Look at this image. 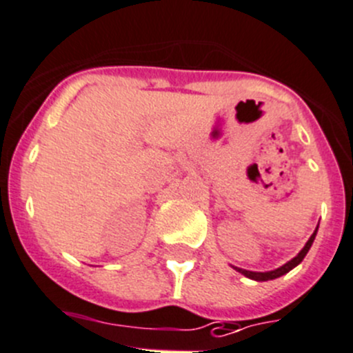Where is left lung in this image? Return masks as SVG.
<instances>
[{"label":"left lung","instance_id":"obj_1","mask_svg":"<svg viewBox=\"0 0 353 353\" xmlns=\"http://www.w3.org/2000/svg\"><path fill=\"white\" fill-rule=\"evenodd\" d=\"M317 229H319V227H317ZM317 229L314 230V234H312L310 239L307 241V244H305V246H303V250H301L300 253H298L296 256L293 258V260H290V261H288V263H284L283 267L275 268V270H268V272H253V270H244V268H239V267H234V268H236V270L239 272V274L246 275L248 279L258 281V283H260V281H272V279H277V277H281V275L288 274V272L293 270V268L296 267V265H300L301 261H303V258L307 256L308 250H310V246H312V244H314L315 236H317Z\"/></svg>","mask_w":353,"mask_h":353}]
</instances>
